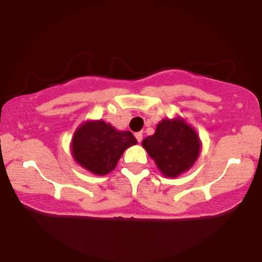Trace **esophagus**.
Instances as JSON below:
<instances>
[{
	"label": "esophagus",
	"mask_w": 262,
	"mask_h": 262,
	"mask_svg": "<svg viewBox=\"0 0 262 262\" xmlns=\"http://www.w3.org/2000/svg\"><path fill=\"white\" fill-rule=\"evenodd\" d=\"M135 138H137V140L140 143V141L143 140V133H141V132H138V133H135Z\"/></svg>",
	"instance_id": "esophagus-1"
}]
</instances>
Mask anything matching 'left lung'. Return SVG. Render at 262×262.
Returning <instances> with one entry per match:
<instances>
[{
    "label": "left lung",
    "instance_id": "1",
    "mask_svg": "<svg viewBox=\"0 0 262 262\" xmlns=\"http://www.w3.org/2000/svg\"><path fill=\"white\" fill-rule=\"evenodd\" d=\"M165 177L175 179L191 169L200 155L202 143L196 129L182 117L165 118L155 133L141 143Z\"/></svg>",
    "mask_w": 262,
    "mask_h": 262
}]
</instances>
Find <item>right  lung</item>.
<instances>
[{
    "label": "right lung",
    "mask_w": 262,
    "mask_h": 262,
    "mask_svg": "<svg viewBox=\"0 0 262 262\" xmlns=\"http://www.w3.org/2000/svg\"><path fill=\"white\" fill-rule=\"evenodd\" d=\"M137 143L129 130H117L111 123L100 119L81 123L75 130L70 149L81 167L103 176L114 170L125 149Z\"/></svg>",
    "instance_id": "add662e5"
}]
</instances>
